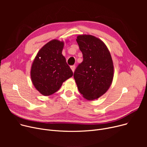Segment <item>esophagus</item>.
<instances>
[{"label": "esophagus", "instance_id": "esophagus-1", "mask_svg": "<svg viewBox=\"0 0 147 147\" xmlns=\"http://www.w3.org/2000/svg\"><path fill=\"white\" fill-rule=\"evenodd\" d=\"M75 68H76V66H75V65H72V66H71V70L73 71V73H74V70H75Z\"/></svg>", "mask_w": 147, "mask_h": 147}]
</instances>
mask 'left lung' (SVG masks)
Returning <instances> with one entry per match:
<instances>
[{
  "instance_id": "1",
  "label": "left lung",
  "mask_w": 147,
  "mask_h": 147,
  "mask_svg": "<svg viewBox=\"0 0 147 147\" xmlns=\"http://www.w3.org/2000/svg\"><path fill=\"white\" fill-rule=\"evenodd\" d=\"M83 61L77 67L74 78L82 96L88 101L102 96L111 86L114 65L110 52L99 38L90 34L77 36Z\"/></svg>"
}]
</instances>
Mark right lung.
<instances>
[{"mask_svg":"<svg viewBox=\"0 0 147 147\" xmlns=\"http://www.w3.org/2000/svg\"><path fill=\"white\" fill-rule=\"evenodd\" d=\"M64 46L63 41L53 39L38 51L33 61L31 79L34 88L44 96L55 94L73 75L62 54Z\"/></svg>","mask_w":147,"mask_h":147,"instance_id":"right-lung-1","label":"right lung"}]
</instances>
